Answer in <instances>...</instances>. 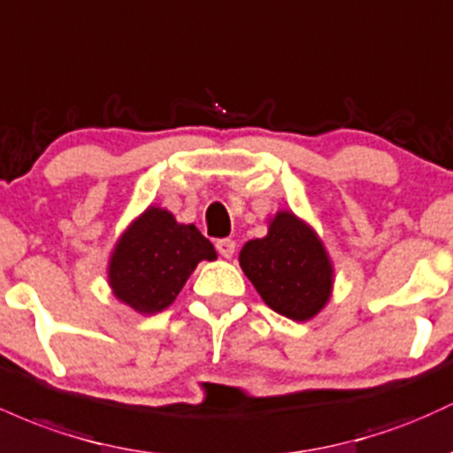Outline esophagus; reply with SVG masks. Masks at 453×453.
I'll list each match as a JSON object with an SVG mask.
<instances>
[{
	"mask_svg": "<svg viewBox=\"0 0 453 453\" xmlns=\"http://www.w3.org/2000/svg\"><path fill=\"white\" fill-rule=\"evenodd\" d=\"M217 251H219V256L232 257L236 251V242L232 241V238H221V241H217Z\"/></svg>",
	"mask_w": 453,
	"mask_h": 453,
	"instance_id": "obj_1",
	"label": "esophagus"
}]
</instances>
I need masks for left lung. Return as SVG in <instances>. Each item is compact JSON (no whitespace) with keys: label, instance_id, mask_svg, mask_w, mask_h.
Segmentation results:
<instances>
[{"label":"left lung","instance_id":"8db88e82","mask_svg":"<svg viewBox=\"0 0 453 453\" xmlns=\"http://www.w3.org/2000/svg\"><path fill=\"white\" fill-rule=\"evenodd\" d=\"M238 262L262 301L290 320H311L331 299L333 265L325 242L292 211L277 212L265 238L245 242Z\"/></svg>","mask_w":453,"mask_h":453}]
</instances>
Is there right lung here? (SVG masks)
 Listing matches in <instances>:
<instances>
[{"label": "right lung", "instance_id": "right-lung-1", "mask_svg": "<svg viewBox=\"0 0 453 453\" xmlns=\"http://www.w3.org/2000/svg\"><path fill=\"white\" fill-rule=\"evenodd\" d=\"M202 260H217L212 242L193 223H178L170 211L148 206L109 257L113 296L139 314H157L176 301Z\"/></svg>", "mask_w": 453, "mask_h": 453}]
</instances>
